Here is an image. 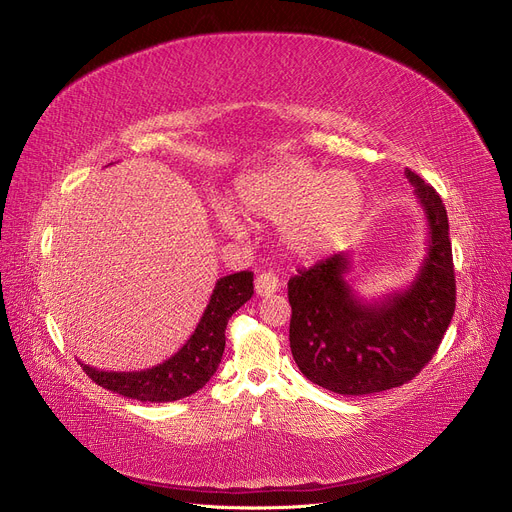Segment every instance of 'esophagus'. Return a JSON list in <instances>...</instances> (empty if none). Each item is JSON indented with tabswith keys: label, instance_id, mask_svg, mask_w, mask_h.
Masks as SVG:
<instances>
[{
	"label": "esophagus",
	"instance_id": "esophagus-1",
	"mask_svg": "<svg viewBox=\"0 0 512 512\" xmlns=\"http://www.w3.org/2000/svg\"><path fill=\"white\" fill-rule=\"evenodd\" d=\"M278 288H280V280H278V276H274L270 272L259 274L255 280V292L259 294V297H270V294H274Z\"/></svg>",
	"mask_w": 512,
	"mask_h": 512
}]
</instances>
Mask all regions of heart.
Returning <instances> with one entry per match:
<instances>
[{
    "instance_id": "b5f03b06",
    "label": "heart",
    "mask_w": 512,
    "mask_h": 512,
    "mask_svg": "<svg viewBox=\"0 0 512 512\" xmlns=\"http://www.w3.org/2000/svg\"><path fill=\"white\" fill-rule=\"evenodd\" d=\"M232 203L251 220L280 224L290 253L321 257L353 236L365 211V193L353 174H326L303 161H288L240 176ZM236 211L230 205L218 207V222L230 234L242 232Z\"/></svg>"
}]
</instances>
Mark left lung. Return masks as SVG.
<instances>
[{
  "label": "left lung",
  "mask_w": 512,
  "mask_h": 512,
  "mask_svg": "<svg viewBox=\"0 0 512 512\" xmlns=\"http://www.w3.org/2000/svg\"><path fill=\"white\" fill-rule=\"evenodd\" d=\"M427 220V255L407 290L359 299L336 253L288 280L290 351L313 384L344 396L398 388L432 361L456 305L446 207L415 172H405Z\"/></svg>",
  "instance_id": "8db88e82"
}]
</instances>
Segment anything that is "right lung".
<instances>
[{
  "instance_id": "right-lung-1",
  "label": "right lung",
  "mask_w": 512,
  "mask_h": 512,
  "mask_svg": "<svg viewBox=\"0 0 512 512\" xmlns=\"http://www.w3.org/2000/svg\"><path fill=\"white\" fill-rule=\"evenodd\" d=\"M253 297V272H238L215 282L209 305L193 336L168 361L143 371H99L78 361L89 378L105 390L141 402H172L201 390L218 369L226 326L236 309Z\"/></svg>"
}]
</instances>
